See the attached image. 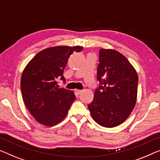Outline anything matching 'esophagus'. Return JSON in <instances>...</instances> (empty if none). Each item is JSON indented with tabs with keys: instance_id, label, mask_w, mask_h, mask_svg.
<instances>
[{
	"instance_id": "34e87169",
	"label": "esophagus",
	"mask_w": 160,
	"mask_h": 160,
	"mask_svg": "<svg viewBox=\"0 0 160 160\" xmlns=\"http://www.w3.org/2000/svg\"><path fill=\"white\" fill-rule=\"evenodd\" d=\"M75 92H76V93H77L78 95H79V94H80V93H81V92H82V90H78V89H76V90H75Z\"/></svg>"
}]
</instances>
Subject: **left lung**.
<instances>
[{
  "label": "left lung",
  "mask_w": 160,
  "mask_h": 160,
  "mask_svg": "<svg viewBox=\"0 0 160 160\" xmlns=\"http://www.w3.org/2000/svg\"><path fill=\"white\" fill-rule=\"evenodd\" d=\"M99 85L88 104L92 118L103 127H115L127 118L137 101L138 78L135 69L116 50L101 49L97 69Z\"/></svg>",
  "instance_id": "left-lung-1"
}]
</instances>
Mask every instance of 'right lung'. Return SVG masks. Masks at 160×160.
<instances>
[{"label": "right lung", "mask_w": 160, "mask_h": 160, "mask_svg": "<svg viewBox=\"0 0 160 160\" xmlns=\"http://www.w3.org/2000/svg\"><path fill=\"white\" fill-rule=\"evenodd\" d=\"M80 46L49 47L33 57L23 70L21 90L23 102L38 122L52 126L66 117L76 97L72 90L59 88L57 80L65 82L64 69L74 52Z\"/></svg>", "instance_id": "add662e5"}]
</instances>
